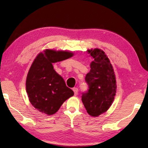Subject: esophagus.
Wrapping results in <instances>:
<instances>
[{
  "instance_id": "esophagus-1",
  "label": "esophagus",
  "mask_w": 148,
  "mask_h": 148,
  "mask_svg": "<svg viewBox=\"0 0 148 148\" xmlns=\"http://www.w3.org/2000/svg\"><path fill=\"white\" fill-rule=\"evenodd\" d=\"M73 92H74L75 96H77V95L78 94V89L77 88H73Z\"/></svg>"
}]
</instances>
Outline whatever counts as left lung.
I'll return each instance as SVG.
<instances>
[{
  "mask_svg": "<svg viewBox=\"0 0 148 148\" xmlns=\"http://www.w3.org/2000/svg\"><path fill=\"white\" fill-rule=\"evenodd\" d=\"M88 52L94 60L85 78L89 89L82 93V100L87 112L92 116H98L108 110L114 100L116 78L110 60L103 50L95 48L88 50Z\"/></svg>",
  "mask_w": 148,
  "mask_h": 148,
  "instance_id": "1",
  "label": "left lung"
}]
</instances>
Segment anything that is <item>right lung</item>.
<instances>
[{"instance_id": "right-lung-1", "label": "right lung", "mask_w": 148, "mask_h": 148, "mask_svg": "<svg viewBox=\"0 0 148 148\" xmlns=\"http://www.w3.org/2000/svg\"><path fill=\"white\" fill-rule=\"evenodd\" d=\"M73 56L72 52L46 49L34 59L26 79V92L29 102L40 112L53 114L74 95L52 66V63Z\"/></svg>"}]
</instances>
